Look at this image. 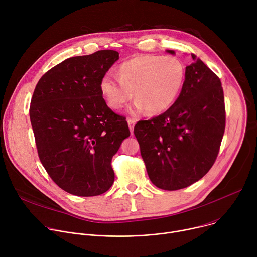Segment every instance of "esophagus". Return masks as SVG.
Returning a JSON list of instances; mask_svg holds the SVG:
<instances>
[{
  "mask_svg": "<svg viewBox=\"0 0 257 257\" xmlns=\"http://www.w3.org/2000/svg\"><path fill=\"white\" fill-rule=\"evenodd\" d=\"M127 122H128V125H129L130 132H131V134H132V133H133V129H134L135 120H134V119H131V118H128V119H127Z\"/></svg>",
  "mask_w": 257,
  "mask_h": 257,
  "instance_id": "obj_1",
  "label": "esophagus"
}]
</instances>
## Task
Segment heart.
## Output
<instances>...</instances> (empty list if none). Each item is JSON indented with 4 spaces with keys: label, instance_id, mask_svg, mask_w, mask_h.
<instances>
[{
    "label": "heart",
    "instance_id": "1",
    "mask_svg": "<svg viewBox=\"0 0 257 257\" xmlns=\"http://www.w3.org/2000/svg\"><path fill=\"white\" fill-rule=\"evenodd\" d=\"M118 78L107 74L100 80V91L107 105L119 111L132 97L135 109L160 114L178 97L186 76V68L177 57L138 56L122 63Z\"/></svg>",
    "mask_w": 257,
    "mask_h": 257
}]
</instances>
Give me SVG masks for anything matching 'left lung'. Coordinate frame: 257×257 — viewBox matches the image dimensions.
<instances>
[{"mask_svg": "<svg viewBox=\"0 0 257 257\" xmlns=\"http://www.w3.org/2000/svg\"><path fill=\"white\" fill-rule=\"evenodd\" d=\"M174 54V51H167ZM184 84L167 111L134 127L140 154L154 184L179 190L200 180L213 166L226 127L222 82L191 54Z\"/></svg>", "mask_w": 257, "mask_h": 257, "instance_id": "left-lung-1", "label": "left lung"}]
</instances>
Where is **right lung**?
<instances>
[{
    "label": "right lung",
    "mask_w": 257,
    "mask_h": 257,
    "mask_svg": "<svg viewBox=\"0 0 257 257\" xmlns=\"http://www.w3.org/2000/svg\"><path fill=\"white\" fill-rule=\"evenodd\" d=\"M118 59L113 50L66 59L33 91L29 117L39 158L70 194L100 195L114 183L111 162L130 131L126 118L106 105L99 85Z\"/></svg>",
    "instance_id": "1"
}]
</instances>
